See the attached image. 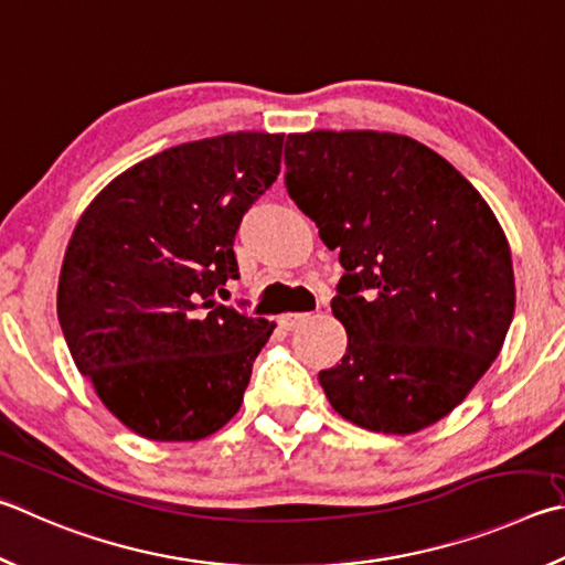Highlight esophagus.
<instances>
[{
    "instance_id": "1",
    "label": "esophagus",
    "mask_w": 565,
    "mask_h": 565,
    "mask_svg": "<svg viewBox=\"0 0 565 565\" xmlns=\"http://www.w3.org/2000/svg\"><path fill=\"white\" fill-rule=\"evenodd\" d=\"M311 318V313H284L279 318V326L286 328V331H294V328H299L301 323H306Z\"/></svg>"
}]
</instances>
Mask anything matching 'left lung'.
Segmentation results:
<instances>
[{"instance_id":"left-lung-1","label":"left lung","mask_w":565,"mask_h":565,"mask_svg":"<svg viewBox=\"0 0 565 565\" xmlns=\"http://www.w3.org/2000/svg\"><path fill=\"white\" fill-rule=\"evenodd\" d=\"M286 190L338 249L341 363L318 373L353 425L413 435L469 395L514 318L511 249L467 178L423 142L377 130L286 138Z\"/></svg>"}]
</instances>
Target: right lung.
Listing matches in <instances>:
<instances>
[{"mask_svg": "<svg viewBox=\"0 0 565 565\" xmlns=\"http://www.w3.org/2000/svg\"><path fill=\"white\" fill-rule=\"evenodd\" d=\"M284 136L227 132L168 148L81 214L58 276V323L113 415L156 443H194L237 415L274 323L217 301L239 279L234 237L281 168Z\"/></svg>", "mask_w": 565, "mask_h": 565, "instance_id": "obj_1", "label": "right lung"}]
</instances>
